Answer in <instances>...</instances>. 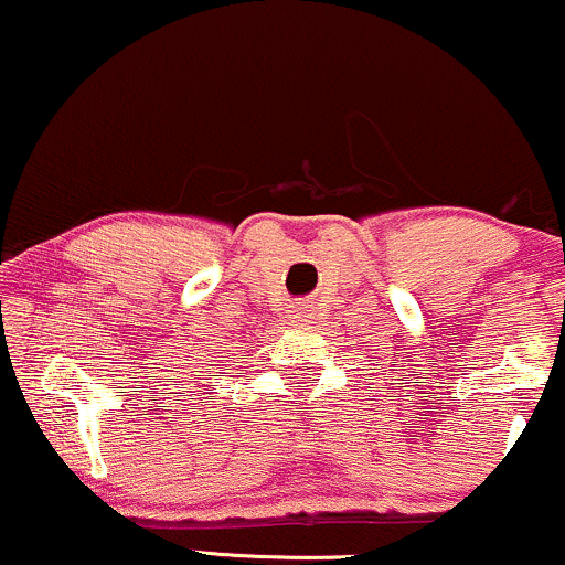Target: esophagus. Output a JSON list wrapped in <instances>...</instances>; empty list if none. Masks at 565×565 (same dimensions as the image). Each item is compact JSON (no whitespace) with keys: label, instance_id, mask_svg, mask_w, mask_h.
Returning a JSON list of instances; mask_svg holds the SVG:
<instances>
[{"label":"esophagus","instance_id":"esophagus-1","mask_svg":"<svg viewBox=\"0 0 565 565\" xmlns=\"http://www.w3.org/2000/svg\"><path fill=\"white\" fill-rule=\"evenodd\" d=\"M311 317L313 313L306 303H290L288 309H285V319H288L290 324H309Z\"/></svg>","mask_w":565,"mask_h":565}]
</instances>
